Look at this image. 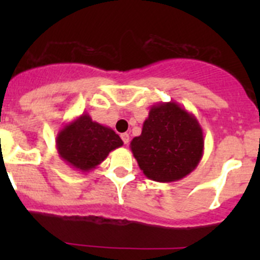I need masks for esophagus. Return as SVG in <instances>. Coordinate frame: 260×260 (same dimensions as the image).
I'll return each mask as SVG.
<instances>
[{
  "label": "esophagus",
  "instance_id": "esophagus-1",
  "mask_svg": "<svg viewBox=\"0 0 260 260\" xmlns=\"http://www.w3.org/2000/svg\"><path fill=\"white\" fill-rule=\"evenodd\" d=\"M120 138H122L124 145H128V142H129V135H128V133H122V135H120Z\"/></svg>",
  "mask_w": 260,
  "mask_h": 260
}]
</instances>
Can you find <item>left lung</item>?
<instances>
[{"label":"left lung","mask_w":260,"mask_h":260,"mask_svg":"<svg viewBox=\"0 0 260 260\" xmlns=\"http://www.w3.org/2000/svg\"><path fill=\"white\" fill-rule=\"evenodd\" d=\"M129 147L146 177L174 182L190 175L203 158V128L179 103L159 102L151 107L142 133Z\"/></svg>","instance_id":"1"}]
</instances>
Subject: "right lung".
I'll use <instances>...</instances> for the list:
<instances>
[{
	"label": "right lung",
	"instance_id": "right-lung-1",
	"mask_svg": "<svg viewBox=\"0 0 260 260\" xmlns=\"http://www.w3.org/2000/svg\"><path fill=\"white\" fill-rule=\"evenodd\" d=\"M59 157L77 171L89 172L108 157L109 152L123 146L112 128L99 124L88 113L65 123L56 136Z\"/></svg>",
	"mask_w": 260,
	"mask_h": 260
}]
</instances>
